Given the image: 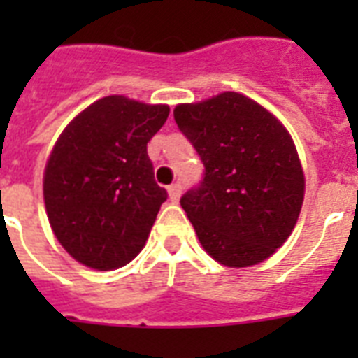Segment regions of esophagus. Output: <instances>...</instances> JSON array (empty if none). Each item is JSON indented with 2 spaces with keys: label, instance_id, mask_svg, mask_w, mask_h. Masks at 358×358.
I'll return each mask as SVG.
<instances>
[{
  "label": "esophagus",
  "instance_id": "obj_1",
  "mask_svg": "<svg viewBox=\"0 0 358 358\" xmlns=\"http://www.w3.org/2000/svg\"><path fill=\"white\" fill-rule=\"evenodd\" d=\"M167 191H169V199H171V201H173V202H176L180 199V193H182V185H180L178 182H176V184L169 185Z\"/></svg>",
  "mask_w": 358,
  "mask_h": 358
}]
</instances>
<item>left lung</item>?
I'll return each instance as SVG.
<instances>
[{"instance_id": "obj_1", "label": "left lung", "mask_w": 358, "mask_h": 358, "mask_svg": "<svg viewBox=\"0 0 358 358\" xmlns=\"http://www.w3.org/2000/svg\"><path fill=\"white\" fill-rule=\"evenodd\" d=\"M204 163L180 204L199 241L227 267L260 264L289 238L305 196L299 156L280 120L239 92L174 109Z\"/></svg>"}]
</instances>
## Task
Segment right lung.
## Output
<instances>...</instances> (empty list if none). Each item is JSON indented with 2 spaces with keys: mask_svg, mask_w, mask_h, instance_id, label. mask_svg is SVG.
I'll list each match as a JSON object with an SVG mask.
<instances>
[{
  "mask_svg": "<svg viewBox=\"0 0 358 358\" xmlns=\"http://www.w3.org/2000/svg\"><path fill=\"white\" fill-rule=\"evenodd\" d=\"M169 106L106 96L59 135L44 169V204L59 243L98 271L126 266L145 247L167 191L154 180L146 143Z\"/></svg>",
  "mask_w": 358,
  "mask_h": 358,
  "instance_id": "right-lung-1",
  "label": "right lung"
}]
</instances>
